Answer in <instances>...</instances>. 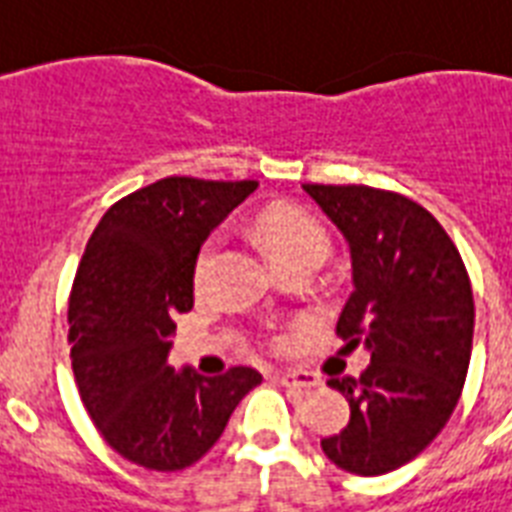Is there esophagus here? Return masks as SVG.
Returning a JSON list of instances; mask_svg holds the SVG:
<instances>
[{
  "label": "esophagus",
  "instance_id": "esophagus-1",
  "mask_svg": "<svg viewBox=\"0 0 512 512\" xmlns=\"http://www.w3.org/2000/svg\"><path fill=\"white\" fill-rule=\"evenodd\" d=\"M278 381L284 386H294V389H315V386H321V378L313 376V373L307 371H286V373H278Z\"/></svg>",
  "mask_w": 512,
  "mask_h": 512
}]
</instances>
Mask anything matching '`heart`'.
Here are the masks:
<instances>
[{
  "instance_id": "heart-1",
  "label": "heart",
  "mask_w": 512,
  "mask_h": 512,
  "mask_svg": "<svg viewBox=\"0 0 512 512\" xmlns=\"http://www.w3.org/2000/svg\"><path fill=\"white\" fill-rule=\"evenodd\" d=\"M257 236L263 242L265 252L273 263L289 260L299 255H318L323 257L328 249L326 228L297 207H268L257 218ZM215 257V242H205L197 255V278H205Z\"/></svg>"
}]
</instances>
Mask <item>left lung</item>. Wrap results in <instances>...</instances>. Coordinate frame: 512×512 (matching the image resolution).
Wrapping results in <instances>:
<instances>
[{"instance_id": "1", "label": "left lung", "mask_w": 512, "mask_h": 512, "mask_svg": "<svg viewBox=\"0 0 512 512\" xmlns=\"http://www.w3.org/2000/svg\"><path fill=\"white\" fill-rule=\"evenodd\" d=\"M350 244L352 294L336 334L371 352L360 378H331L350 423L323 439L326 458L381 476L418 458L450 421L473 347L471 278L439 220L373 186L305 184Z\"/></svg>"}]
</instances>
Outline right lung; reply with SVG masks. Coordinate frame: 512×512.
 Masks as SVG:
<instances>
[{
  "mask_svg": "<svg viewBox=\"0 0 512 512\" xmlns=\"http://www.w3.org/2000/svg\"><path fill=\"white\" fill-rule=\"evenodd\" d=\"M257 181L170 176L118 199L94 228L70 292L78 394L112 450L149 471H181L220 439L263 376L170 368L176 315L194 305L197 255Z\"/></svg>",
  "mask_w": 512,
  "mask_h": 512,
  "instance_id": "obj_1",
  "label": "right lung"
}]
</instances>
